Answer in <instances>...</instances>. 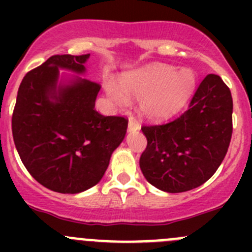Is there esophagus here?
<instances>
[{
    "mask_svg": "<svg viewBox=\"0 0 252 252\" xmlns=\"http://www.w3.org/2000/svg\"><path fill=\"white\" fill-rule=\"evenodd\" d=\"M140 129V126L136 122L135 118H129V123H128V130L129 131H135Z\"/></svg>",
    "mask_w": 252,
    "mask_h": 252,
    "instance_id": "1",
    "label": "esophagus"
}]
</instances>
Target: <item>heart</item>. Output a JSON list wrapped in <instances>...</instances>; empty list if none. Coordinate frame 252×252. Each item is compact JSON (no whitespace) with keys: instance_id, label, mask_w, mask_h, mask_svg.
I'll list each match as a JSON object with an SVG mask.
<instances>
[{"instance_id":"heart-1","label":"heart","mask_w":252,"mask_h":252,"mask_svg":"<svg viewBox=\"0 0 252 252\" xmlns=\"http://www.w3.org/2000/svg\"><path fill=\"white\" fill-rule=\"evenodd\" d=\"M197 77L190 68L178 70L169 64H151L122 78V85L107 80L106 93L117 107L126 108L130 97L140 101L139 110L152 122L168 119L190 100L196 89Z\"/></svg>"}]
</instances>
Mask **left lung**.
<instances>
[{
	"mask_svg": "<svg viewBox=\"0 0 252 252\" xmlns=\"http://www.w3.org/2000/svg\"><path fill=\"white\" fill-rule=\"evenodd\" d=\"M232 114L229 88L220 77L208 74L182 116L161 126H142L147 146L140 168L147 182L167 192H184L207 182L229 147Z\"/></svg>",
	"mask_w": 252,
	"mask_h": 252,
	"instance_id": "1",
	"label": "left lung"
}]
</instances>
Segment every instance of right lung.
I'll return each instance as SVG.
<instances>
[{"label":"right lung","mask_w":252,"mask_h":252,"mask_svg":"<svg viewBox=\"0 0 252 252\" xmlns=\"http://www.w3.org/2000/svg\"><path fill=\"white\" fill-rule=\"evenodd\" d=\"M90 53L55 55L23 78L12 117V133L25 168L52 191L78 194L102 179L114 150L126 136L124 117L95 110L101 86L84 74Z\"/></svg>","instance_id":"add662e5"}]
</instances>
